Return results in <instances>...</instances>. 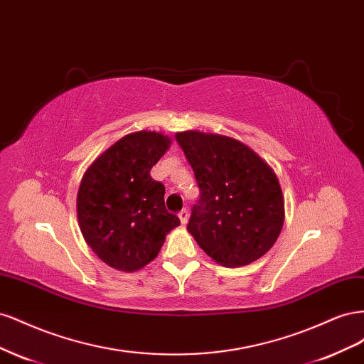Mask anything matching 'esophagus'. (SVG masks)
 I'll return each mask as SVG.
<instances>
[{
  "label": "esophagus",
  "mask_w": 364,
  "mask_h": 364,
  "mask_svg": "<svg viewBox=\"0 0 364 364\" xmlns=\"http://www.w3.org/2000/svg\"><path fill=\"white\" fill-rule=\"evenodd\" d=\"M179 215V220L182 225H186V222H188V211L186 209H182V211L178 214Z\"/></svg>",
  "instance_id": "34e87169"
}]
</instances>
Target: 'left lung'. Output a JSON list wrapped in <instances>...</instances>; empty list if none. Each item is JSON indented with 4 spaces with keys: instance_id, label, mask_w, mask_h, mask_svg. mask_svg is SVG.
I'll list each match as a JSON object with an SVG mask.
<instances>
[{
    "instance_id": "obj_1",
    "label": "left lung",
    "mask_w": 364,
    "mask_h": 364,
    "mask_svg": "<svg viewBox=\"0 0 364 364\" xmlns=\"http://www.w3.org/2000/svg\"><path fill=\"white\" fill-rule=\"evenodd\" d=\"M194 171L200 197L186 229L215 262L241 267L278 240L284 196L277 174L234 138L186 130L176 134Z\"/></svg>"
}]
</instances>
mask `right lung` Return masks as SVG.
<instances>
[{"mask_svg":"<svg viewBox=\"0 0 364 364\" xmlns=\"http://www.w3.org/2000/svg\"><path fill=\"white\" fill-rule=\"evenodd\" d=\"M171 139L141 130L118 139L83 174L77 218L85 241L107 266L139 270L156 258L181 220L165 209V186L150 170Z\"/></svg>","mask_w":364,"mask_h":364,"instance_id":"1","label":"right lung"}]
</instances>
